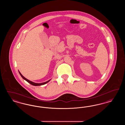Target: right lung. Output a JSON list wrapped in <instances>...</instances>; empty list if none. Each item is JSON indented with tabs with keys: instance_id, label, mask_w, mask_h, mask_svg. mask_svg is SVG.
I'll return each instance as SVG.
<instances>
[{
	"instance_id": "obj_1",
	"label": "right lung",
	"mask_w": 125,
	"mask_h": 125,
	"mask_svg": "<svg viewBox=\"0 0 125 125\" xmlns=\"http://www.w3.org/2000/svg\"><path fill=\"white\" fill-rule=\"evenodd\" d=\"M19 73H20V74L21 75V77L24 80H25V81H26L28 83H30V84H31V85H33V86H41V85H44V84H46V83H48L49 81H50V80H49V81H48L47 82H44V83H34V82H31V81H30V80H28L27 79H26V78L24 77V76L21 74V73L19 72Z\"/></svg>"
}]
</instances>
